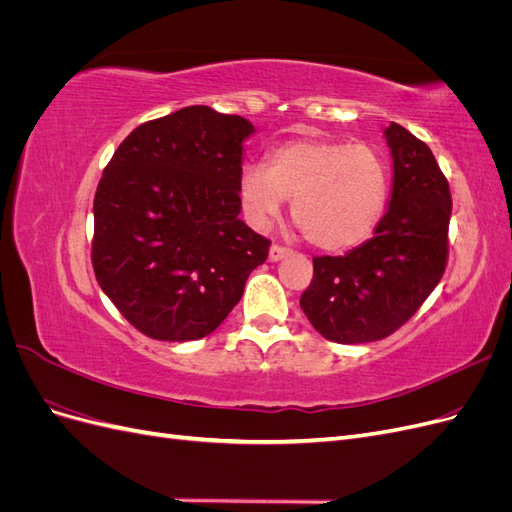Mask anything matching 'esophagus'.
<instances>
[{
  "instance_id": "1",
  "label": "esophagus",
  "mask_w": 512,
  "mask_h": 512,
  "mask_svg": "<svg viewBox=\"0 0 512 512\" xmlns=\"http://www.w3.org/2000/svg\"><path fill=\"white\" fill-rule=\"evenodd\" d=\"M290 252H292L290 247H284V245H280V243H273L271 250H269V260H271V262H277V260L286 258Z\"/></svg>"
}]
</instances>
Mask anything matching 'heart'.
Returning <instances> with one entry per match:
<instances>
[{
	"label": "heart",
	"instance_id": "obj_1",
	"mask_svg": "<svg viewBox=\"0 0 512 512\" xmlns=\"http://www.w3.org/2000/svg\"><path fill=\"white\" fill-rule=\"evenodd\" d=\"M245 211L267 224L292 200L303 237L327 252L350 250L376 230L389 198V164L365 143L294 138L267 153L265 168L245 166L239 179Z\"/></svg>",
	"mask_w": 512,
	"mask_h": 512
}]
</instances>
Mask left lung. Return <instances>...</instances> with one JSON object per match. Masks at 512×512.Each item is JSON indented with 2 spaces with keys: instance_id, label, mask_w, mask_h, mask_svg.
Segmentation results:
<instances>
[{
  "instance_id": "obj_1",
  "label": "left lung",
  "mask_w": 512,
  "mask_h": 512,
  "mask_svg": "<svg viewBox=\"0 0 512 512\" xmlns=\"http://www.w3.org/2000/svg\"><path fill=\"white\" fill-rule=\"evenodd\" d=\"M393 194L374 237L344 256H316L301 309L337 344L393 335L418 312L448 262L453 198L431 149L399 123L386 128Z\"/></svg>"
}]
</instances>
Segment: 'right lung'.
<instances>
[{
	"label": "right lung",
	"instance_id": "add662e5",
	"mask_svg": "<svg viewBox=\"0 0 512 512\" xmlns=\"http://www.w3.org/2000/svg\"><path fill=\"white\" fill-rule=\"evenodd\" d=\"M254 126L185 106L134 128L94 198L91 265L134 329L162 342L215 331L271 241L239 220L243 138Z\"/></svg>",
	"mask_w": 512,
	"mask_h": 512
}]
</instances>
